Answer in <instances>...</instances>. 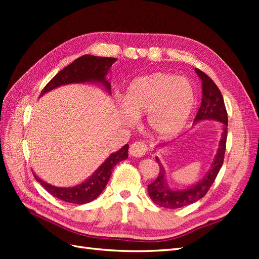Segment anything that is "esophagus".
<instances>
[{"label":"esophagus","mask_w":259,"mask_h":259,"mask_svg":"<svg viewBox=\"0 0 259 259\" xmlns=\"http://www.w3.org/2000/svg\"><path fill=\"white\" fill-rule=\"evenodd\" d=\"M148 151V146L144 141H136L130 146L129 152L133 157H144Z\"/></svg>","instance_id":"esophagus-1"}]
</instances>
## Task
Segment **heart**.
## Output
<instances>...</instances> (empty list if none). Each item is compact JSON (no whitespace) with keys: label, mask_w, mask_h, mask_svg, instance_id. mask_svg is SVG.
Returning a JSON list of instances; mask_svg holds the SVG:
<instances>
[{"label":"heart","mask_w":259,"mask_h":259,"mask_svg":"<svg viewBox=\"0 0 259 259\" xmlns=\"http://www.w3.org/2000/svg\"><path fill=\"white\" fill-rule=\"evenodd\" d=\"M196 103L191 83L168 73H152L135 80L124 98L128 122L147 114V125L161 138L174 136L188 121Z\"/></svg>","instance_id":"1"}]
</instances>
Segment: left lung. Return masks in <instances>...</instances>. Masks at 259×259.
<instances>
[{"instance_id": "obj_1", "label": "left lung", "mask_w": 259, "mask_h": 259, "mask_svg": "<svg viewBox=\"0 0 259 259\" xmlns=\"http://www.w3.org/2000/svg\"><path fill=\"white\" fill-rule=\"evenodd\" d=\"M195 71L202 81L201 104L195 118V122H198V121L201 120L221 121L223 123L222 139L219 141L217 153L213 158V161L207 175L199 183L189 187L187 189L174 190L170 188L166 179H164V168L160 160L156 158L160 170H159L157 179L150 185H148V192H149L151 200L156 205L163 208H180L201 199L207 194V191L210 189V187L213 184L214 179H216L224 162L225 151H226L228 126V117L226 107H225L224 98L222 96L221 90L218 89V87L214 84V82L206 73H203L199 69H196Z\"/></svg>"}]
</instances>
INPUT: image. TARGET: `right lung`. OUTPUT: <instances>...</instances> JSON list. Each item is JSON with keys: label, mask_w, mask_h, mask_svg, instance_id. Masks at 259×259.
I'll return each mask as SVG.
<instances>
[{"label": "right lung", "mask_w": 259, "mask_h": 259, "mask_svg": "<svg viewBox=\"0 0 259 259\" xmlns=\"http://www.w3.org/2000/svg\"><path fill=\"white\" fill-rule=\"evenodd\" d=\"M117 61L115 58H104L95 56H82L68 65L67 68L62 69L58 72L50 82L43 88L41 96L51 91L60 85L70 84V83H85V82H98L104 85L107 91H111V84L106 80V75L109 72L111 65ZM129 145H125L117 152L111 153L110 157L99 167L90 178H88L83 183L76 185L74 187H56L46 183L40 179L34 174L36 181H38L45 189L50 192L58 199L67 201L70 203H88L101 194L104 187L107 186L112 172V168L120 161L128 158Z\"/></svg>", "instance_id": "1"}]
</instances>
